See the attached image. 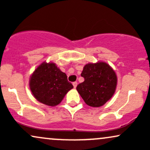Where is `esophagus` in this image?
Returning a JSON list of instances; mask_svg holds the SVG:
<instances>
[{"label":"esophagus","instance_id":"esophagus-1","mask_svg":"<svg viewBox=\"0 0 150 150\" xmlns=\"http://www.w3.org/2000/svg\"><path fill=\"white\" fill-rule=\"evenodd\" d=\"M73 86H74V88L76 87V86H77L76 81H74V82H73Z\"/></svg>","mask_w":150,"mask_h":150}]
</instances>
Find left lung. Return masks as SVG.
I'll list each match as a JSON object with an SVG mask.
<instances>
[{"instance_id":"left-lung-1","label":"left lung","mask_w":150,"mask_h":150,"mask_svg":"<svg viewBox=\"0 0 150 150\" xmlns=\"http://www.w3.org/2000/svg\"><path fill=\"white\" fill-rule=\"evenodd\" d=\"M81 76L84 81L77 85L76 90L89 106H103L115 93L116 74L106 63L86 64Z\"/></svg>"}]
</instances>
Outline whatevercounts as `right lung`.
Masks as SVG:
<instances>
[{
  "instance_id": "1",
  "label": "right lung",
  "mask_w": 150,
  "mask_h": 150,
  "mask_svg": "<svg viewBox=\"0 0 150 150\" xmlns=\"http://www.w3.org/2000/svg\"><path fill=\"white\" fill-rule=\"evenodd\" d=\"M67 76L54 63L43 62L35 70L29 79V88L35 98L45 105L59 104L73 88Z\"/></svg>"
}]
</instances>
